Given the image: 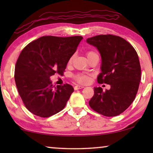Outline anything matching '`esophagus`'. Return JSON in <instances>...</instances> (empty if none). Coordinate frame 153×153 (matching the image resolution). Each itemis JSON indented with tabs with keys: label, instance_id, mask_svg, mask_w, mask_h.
<instances>
[{
	"label": "esophagus",
	"instance_id": "34e87169",
	"mask_svg": "<svg viewBox=\"0 0 153 153\" xmlns=\"http://www.w3.org/2000/svg\"><path fill=\"white\" fill-rule=\"evenodd\" d=\"M84 86H79V85H77V86H76L74 87V89L76 90H79V89H82V88H84Z\"/></svg>",
	"mask_w": 153,
	"mask_h": 153
}]
</instances>
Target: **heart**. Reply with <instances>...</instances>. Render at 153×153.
<instances>
[{"mask_svg": "<svg viewBox=\"0 0 153 153\" xmlns=\"http://www.w3.org/2000/svg\"><path fill=\"white\" fill-rule=\"evenodd\" d=\"M92 53H93V52H88L87 54V56H89L90 55H91ZM71 60H72V58L70 59V61H71ZM76 79L77 82L80 83V84H86V83L88 82L90 80L88 76H86V75H83V74L77 75V76H76Z\"/></svg>", "mask_w": 153, "mask_h": 153, "instance_id": "heart-1", "label": "heart"}]
</instances>
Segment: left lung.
I'll return each instance as SVG.
<instances>
[{"instance_id": "obj_1", "label": "left lung", "mask_w": 153, "mask_h": 153, "mask_svg": "<svg viewBox=\"0 0 153 153\" xmlns=\"http://www.w3.org/2000/svg\"><path fill=\"white\" fill-rule=\"evenodd\" d=\"M86 42L97 48L101 56L98 83L111 86L105 91L94 87L90 107L107 117L117 116L129 107L138 92L141 79L138 54L130 44L117 36H96Z\"/></svg>"}]
</instances>
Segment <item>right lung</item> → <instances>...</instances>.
I'll return each instance as SVG.
<instances>
[{"label":"right lung","mask_w":153,"mask_h":153,"mask_svg":"<svg viewBox=\"0 0 153 153\" xmlns=\"http://www.w3.org/2000/svg\"><path fill=\"white\" fill-rule=\"evenodd\" d=\"M82 36H42L25 46L15 71V84L24 105L31 113L48 117L63 110L74 88L69 84L53 87L50 77L62 75L76 51Z\"/></svg>","instance_id":"1"}]
</instances>
